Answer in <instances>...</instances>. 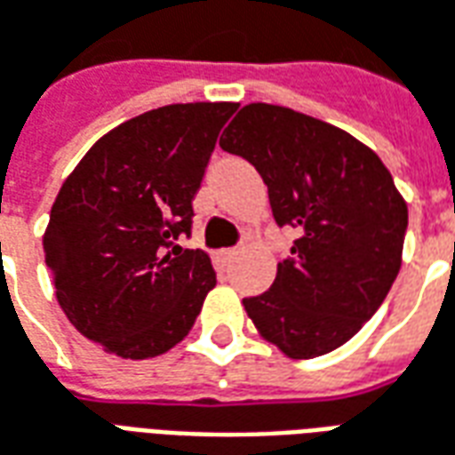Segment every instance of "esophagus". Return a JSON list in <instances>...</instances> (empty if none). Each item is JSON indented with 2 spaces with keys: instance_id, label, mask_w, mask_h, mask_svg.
Here are the masks:
<instances>
[{
  "instance_id": "1",
  "label": "esophagus",
  "mask_w": 455,
  "mask_h": 455,
  "mask_svg": "<svg viewBox=\"0 0 455 455\" xmlns=\"http://www.w3.org/2000/svg\"><path fill=\"white\" fill-rule=\"evenodd\" d=\"M235 257H237V250H235V247H228V250H220V252H218V262L230 264Z\"/></svg>"
}]
</instances>
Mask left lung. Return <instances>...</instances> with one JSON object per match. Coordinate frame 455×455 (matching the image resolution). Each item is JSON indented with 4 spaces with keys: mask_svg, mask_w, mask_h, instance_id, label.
<instances>
[{
    "mask_svg": "<svg viewBox=\"0 0 455 455\" xmlns=\"http://www.w3.org/2000/svg\"><path fill=\"white\" fill-rule=\"evenodd\" d=\"M222 151L259 171L274 220L294 228L269 291L243 299L284 355L336 350L372 318L402 267L407 203L375 151L347 132L279 105H244Z\"/></svg>",
    "mask_w": 455,
    "mask_h": 455,
    "instance_id": "obj_1",
    "label": "left lung"
}]
</instances>
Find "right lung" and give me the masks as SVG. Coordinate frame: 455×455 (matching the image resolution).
Returning <instances> with one entry per match:
<instances>
[{
  "label": "right lung",
  "instance_id": "right-lung-1",
  "mask_svg": "<svg viewBox=\"0 0 455 455\" xmlns=\"http://www.w3.org/2000/svg\"><path fill=\"white\" fill-rule=\"evenodd\" d=\"M235 102H188L127 119L80 159L51 208L44 252L68 321L127 360L188 336L215 286L211 257L183 250L193 198Z\"/></svg>",
  "mask_w": 455,
  "mask_h": 455
}]
</instances>
